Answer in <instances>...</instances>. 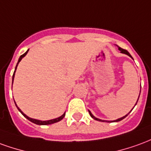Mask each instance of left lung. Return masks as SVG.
<instances>
[{"mask_svg":"<svg viewBox=\"0 0 151 151\" xmlns=\"http://www.w3.org/2000/svg\"><path fill=\"white\" fill-rule=\"evenodd\" d=\"M118 48H119V50H120V52L124 53V54H126V55H128V56H129L130 57H131V58H133V57L131 56V55H130V54H129V52H128L127 50L123 49V48H121V47H119ZM140 93H141V91H140ZM138 99H139V97H138ZM137 100H138V99H137ZM137 103H136V104H137ZM136 104H135V105H136ZM89 113H90V115H91V116L92 118H93V119H95V120H99V121H106V120H100V119H98V118H96V117H95V116H93V115H92L91 112V111H89ZM126 116H127V115H126V116H124L121 117V118H120V119H117V120H113V122H117V121H120V120H123L124 118H125V117H126ZM108 122H109V121H108Z\"/></svg>","mask_w":151,"mask_h":151,"instance_id":"obj_1","label":"left lung"}]
</instances>
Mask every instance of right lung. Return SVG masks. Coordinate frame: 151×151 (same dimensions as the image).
I'll list each match as a JSON object with an SVG mask.
<instances>
[{"label": "right lung", "instance_id": "obj_1", "mask_svg": "<svg viewBox=\"0 0 151 151\" xmlns=\"http://www.w3.org/2000/svg\"><path fill=\"white\" fill-rule=\"evenodd\" d=\"M28 51H29V50H27V52H25L24 54H22V56H20V57H19V59H18V64H17V65H16V68H15L14 73V75H13V81H14V78L15 71H16V69H17V66H18V63L20 62V60H21L22 59V57H24V56H26L27 54ZM14 103H15V102H14ZM16 107L18 108V111H20V112H21V113L22 114V115H23V116H24L26 117V118H27V120H30V121H31L32 123L36 124H40V125H47V124H52L56 123V122H58V121H60V120H62L63 118L65 117V113H64L62 115V116H61L58 117V118H56V119H53V120H43H43H35V119H32V118H30V117H28L27 116V115H25V114L23 113V112H22V111L21 110L19 109V108H18V106H17V104H16Z\"/></svg>", "mask_w": 151, "mask_h": 151}]
</instances>
